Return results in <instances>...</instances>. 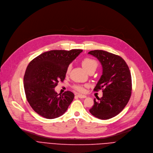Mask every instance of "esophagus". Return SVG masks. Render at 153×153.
<instances>
[{
    "label": "esophagus",
    "instance_id": "esophagus-1",
    "mask_svg": "<svg viewBox=\"0 0 153 153\" xmlns=\"http://www.w3.org/2000/svg\"><path fill=\"white\" fill-rule=\"evenodd\" d=\"M77 96H78L79 98H86V96L82 95V94H78Z\"/></svg>",
    "mask_w": 153,
    "mask_h": 153
}]
</instances>
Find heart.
Instances as JSON below:
<instances>
[{
  "label": "heart",
  "instance_id": "b5f03b06",
  "mask_svg": "<svg viewBox=\"0 0 153 153\" xmlns=\"http://www.w3.org/2000/svg\"><path fill=\"white\" fill-rule=\"evenodd\" d=\"M82 64L83 67L87 71H89L91 70H95L97 68L98 64L97 62L92 59V58H89V57H86L84 59L82 60ZM71 69V65H69L67 68V74H68L70 72ZM74 89L75 90H76L78 92L80 93H83L85 91V88L83 86H81V85H75L74 86Z\"/></svg>",
  "mask_w": 153,
  "mask_h": 153
}]
</instances>
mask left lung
Listing matches in <instances>:
<instances>
[{
	"label": "left lung",
	"instance_id": "left-lung-1",
	"mask_svg": "<svg viewBox=\"0 0 153 153\" xmlns=\"http://www.w3.org/2000/svg\"><path fill=\"white\" fill-rule=\"evenodd\" d=\"M96 57L102 67V75L94 91L102 90V97L94 100L89 109L96 117L107 120L118 115L126 106L131 94V76L125 61L120 56L102 50L88 52Z\"/></svg>",
	"mask_w": 153,
	"mask_h": 153
}]
</instances>
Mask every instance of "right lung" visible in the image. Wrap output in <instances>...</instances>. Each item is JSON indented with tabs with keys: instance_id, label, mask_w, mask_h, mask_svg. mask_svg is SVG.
I'll return each instance as SVG.
<instances>
[{
	"instance_id": "add662e5",
	"label": "right lung",
	"mask_w": 153,
	"mask_h": 153,
	"mask_svg": "<svg viewBox=\"0 0 153 153\" xmlns=\"http://www.w3.org/2000/svg\"><path fill=\"white\" fill-rule=\"evenodd\" d=\"M82 51L52 50L30 62L24 76V89L27 101L37 114L52 119L66 112L74 94L67 91L58 94L54 88L59 81L64 80L67 67Z\"/></svg>"
}]
</instances>
